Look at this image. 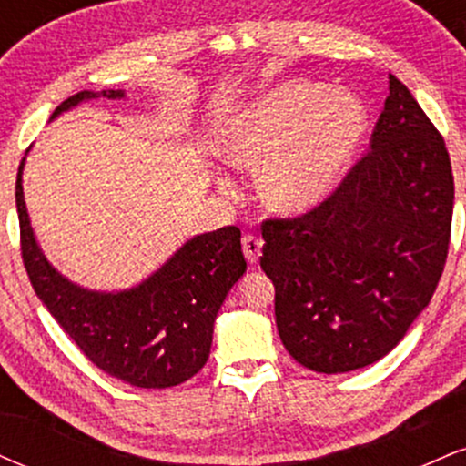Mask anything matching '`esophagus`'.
Masks as SVG:
<instances>
[{
	"instance_id": "34e87169",
	"label": "esophagus",
	"mask_w": 466,
	"mask_h": 466,
	"mask_svg": "<svg viewBox=\"0 0 466 466\" xmlns=\"http://www.w3.org/2000/svg\"><path fill=\"white\" fill-rule=\"evenodd\" d=\"M240 243H243V254L245 258H248V263L256 265L260 258V249H263V240L258 237H254V234H245L243 238H240Z\"/></svg>"
}]
</instances>
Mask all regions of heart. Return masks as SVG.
Segmentation results:
<instances>
[{
  "label": "heart",
  "instance_id": "obj_1",
  "mask_svg": "<svg viewBox=\"0 0 466 466\" xmlns=\"http://www.w3.org/2000/svg\"><path fill=\"white\" fill-rule=\"evenodd\" d=\"M363 131L366 109L355 96L330 94L318 83H287L238 117L223 153L238 168L265 166V201L293 215L335 190Z\"/></svg>",
  "mask_w": 466,
  "mask_h": 466
}]
</instances>
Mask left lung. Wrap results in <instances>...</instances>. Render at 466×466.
<instances>
[{
	"label": "left lung",
	"mask_w": 466,
	"mask_h": 466,
	"mask_svg": "<svg viewBox=\"0 0 466 466\" xmlns=\"http://www.w3.org/2000/svg\"><path fill=\"white\" fill-rule=\"evenodd\" d=\"M451 215L445 140L390 74L368 153L309 212L263 221L260 267L289 355L324 374L386 357L434 296Z\"/></svg>",
	"instance_id": "1"
}]
</instances>
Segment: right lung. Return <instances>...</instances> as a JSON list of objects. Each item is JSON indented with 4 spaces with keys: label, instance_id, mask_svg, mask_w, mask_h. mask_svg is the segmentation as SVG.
<instances>
[{
    "label": "right lung",
    "instance_id": "right-lung-1",
    "mask_svg": "<svg viewBox=\"0 0 466 466\" xmlns=\"http://www.w3.org/2000/svg\"><path fill=\"white\" fill-rule=\"evenodd\" d=\"M103 96L122 98L125 92ZM87 98L96 94H74L52 117ZM21 168L15 186L21 258L39 300L83 355L136 388H173L195 377L210 355L218 309L248 269L240 229L228 226L195 237L162 269L129 291H87L66 280L41 254L25 210Z\"/></svg>",
    "mask_w": 466,
    "mask_h": 466
}]
</instances>
